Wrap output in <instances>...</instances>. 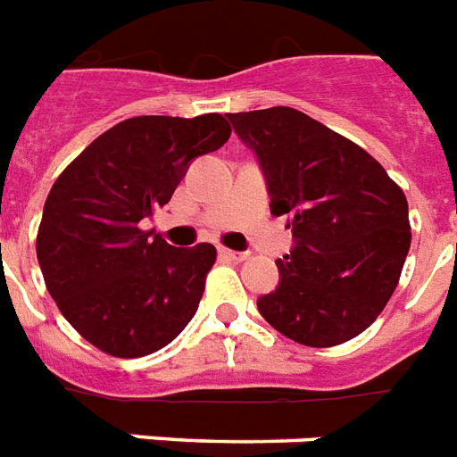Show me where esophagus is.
Segmentation results:
<instances>
[{
	"mask_svg": "<svg viewBox=\"0 0 457 457\" xmlns=\"http://www.w3.org/2000/svg\"><path fill=\"white\" fill-rule=\"evenodd\" d=\"M218 253H220L225 261H244V259H246V253L232 252V249H225V246H220V249H218Z\"/></svg>",
	"mask_w": 457,
	"mask_h": 457,
	"instance_id": "esophagus-1",
	"label": "esophagus"
}]
</instances>
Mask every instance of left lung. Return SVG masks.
<instances>
[{"label": "left lung", "mask_w": 457, "mask_h": 457, "mask_svg": "<svg viewBox=\"0 0 457 457\" xmlns=\"http://www.w3.org/2000/svg\"><path fill=\"white\" fill-rule=\"evenodd\" d=\"M266 177L295 249L259 297L275 330L309 347L353 340L388 304L410 252L407 198L350 138L292 107L228 114Z\"/></svg>", "instance_id": "left-lung-1"}]
</instances>
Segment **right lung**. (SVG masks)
I'll list each match as a JSON object with an SVG mask.
<instances>
[{
    "mask_svg": "<svg viewBox=\"0 0 457 457\" xmlns=\"http://www.w3.org/2000/svg\"><path fill=\"white\" fill-rule=\"evenodd\" d=\"M229 131L215 112L124 120L52 184L35 244L37 263L59 312L97 350L144 357L172 343L194 319L215 246L177 249L144 232L141 222Z\"/></svg>",
    "mask_w": 457,
    "mask_h": 457,
    "instance_id": "add662e5",
    "label": "right lung"
}]
</instances>
